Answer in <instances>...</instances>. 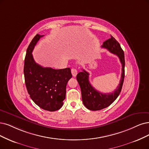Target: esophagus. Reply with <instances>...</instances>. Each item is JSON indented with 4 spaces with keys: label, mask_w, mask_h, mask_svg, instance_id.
Wrapping results in <instances>:
<instances>
[{
    "label": "esophagus",
    "mask_w": 149,
    "mask_h": 149,
    "mask_svg": "<svg viewBox=\"0 0 149 149\" xmlns=\"http://www.w3.org/2000/svg\"><path fill=\"white\" fill-rule=\"evenodd\" d=\"M71 72H72V74L73 77H76L77 74V70L75 68H72L71 69Z\"/></svg>",
    "instance_id": "esophagus-1"
}]
</instances>
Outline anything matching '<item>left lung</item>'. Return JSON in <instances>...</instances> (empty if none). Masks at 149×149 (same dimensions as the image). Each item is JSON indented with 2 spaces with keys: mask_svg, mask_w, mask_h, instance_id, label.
Returning <instances> with one entry per match:
<instances>
[{
  "mask_svg": "<svg viewBox=\"0 0 149 149\" xmlns=\"http://www.w3.org/2000/svg\"><path fill=\"white\" fill-rule=\"evenodd\" d=\"M102 48L118 57L122 64V76L117 89L112 93H102L95 89L89 81V73L85 70L77 75V80L80 86L82 101L84 106L91 111H99L106 108L118 97L122 88L125 78V54L120 43L111 36V38L104 42Z\"/></svg>",
  "mask_w": 149,
  "mask_h": 149,
  "instance_id": "obj_1",
  "label": "left lung"
}]
</instances>
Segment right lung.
Here are the masks:
<instances>
[{"instance_id": "obj_1", "label": "right lung", "mask_w": 149, "mask_h": 149, "mask_svg": "<svg viewBox=\"0 0 149 149\" xmlns=\"http://www.w3.org/2000/svg\"><path fill=\"white\" fill-rule=\"evenodd\" d=\"M43 36L37 34L27 48L24 65L25 84L36 104L45 111L53 112L63 106L66 85L72 75L70 68H43L35 62L32 52Z\"/></svg>"}]
</instances>
